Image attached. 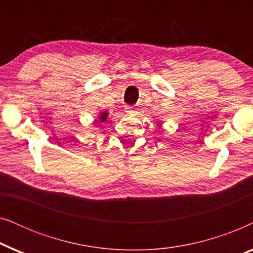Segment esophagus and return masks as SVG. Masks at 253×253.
Returning <instances> with one entry per match:
<instances>
[{"label": "esophagus", "instance_id": "34e87169", "mask_svg": "<svg viewBox=\"0 0 253 253\" xmlns=\"http://www.w3.org/2000/svg\"><path fill=\"white\" fill-rule=\"evenodd\" d=\"M126 113L133 114V113H137L138 112V107L137 106H126Z\"/></svg>", "mask_w": 253, "mask_h": 253}]
</instances>
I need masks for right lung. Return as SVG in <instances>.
Masks as SVG:
<instances>
[{"label": "right lung", "instance_id": "add662e5", "mask_svg": "<svg viewBox=\"0 0 253 253\" xmlns=\"http://www.w3.org/2000/svg\"><path fill=\"white\" fill-rule=\"evenodd\" d=\"M107 115H108V113H107V112H103V113L101 114V116H100V117H99V119H100V121H101V122H103V121H105V120H106V117H107Z\"/></svg>", "mask_w": 253, "mask_h": 253}]
</instances>
